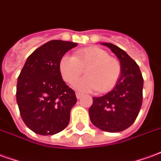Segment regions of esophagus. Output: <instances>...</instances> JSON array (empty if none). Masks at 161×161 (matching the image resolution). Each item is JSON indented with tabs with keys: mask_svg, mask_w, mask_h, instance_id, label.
<instances>
[{
	"mask_svg": "<svg viewBox=\"0 0 161 161\" xmlns=\"http://www.w3.org/2000/svg\"><path fill=\"white\" fill-rule=\"evenodd\" d=\"M76 97H77V99H79V98H81L83 97V94L80 93V92H76Z\"/></svg>",
	"mask_w": 161,
	"mask_h": 161,
	"instance_id": "34e87169",
	"label": "esophagus"
}]
</instances>
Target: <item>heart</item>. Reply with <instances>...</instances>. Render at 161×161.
Here are the masks:
<instances>
[{"instance_id":"heart-1","label":"heart","mask_w":161,"mask_h":161,"mask_svg":"<svg viewBox=\"0 0 161 161\" xmlns=\"http://www.w3.org/2000/svg\"><path fill=\"white\" fill-rule=\"evenodd\" d=\"M84 69L87 76L73 84L74 88L81 92H108L115 86L121 73L119 62L97 47L78 49L75 57L64 54L60 58L59 71L63 79L69 84L76 80Z\"/></svg>"}]
</instances>
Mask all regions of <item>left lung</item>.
Wrapping results in <instances>:
<instances>
[{"instance_id": "1", "label": "left lung", "mask_w": 161, "mask_h": 161, "mask_svg": "<svg viewBox=\"0 0 161 161\" xmlns=\"http://www.w3.org/2000/svg\"><path fill=\"white\" fill-rule=\"evenodd\" d=\"M115 54L121 65V73L115 87L104 96L93 97L89 109L92 123L100 130L119 132L135 121L142 104L144 80L135 61L119 47L102 42Z\"/></svg>"}]
</instances>
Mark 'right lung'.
Masks as SVG:
<instances>
[{
    "instance_id": "right-lung-1",
    "label": "right lung",
    "mask_w": 161,
    "mask_h": 161,
    "mask_svg": "<svg viewBox=\"0 0 161 161\" xmlns=\"http://www.w3.org/2000/svg\"><path fill=\"white\" fill-rule=\"evenodd\" d=\"M77 42L52 40L27 58L18 77L16 101L23 122L40 135H54L69 125L77 103L73 90L62 78L59 61Z\"/></svg>"
}]
</instances>
